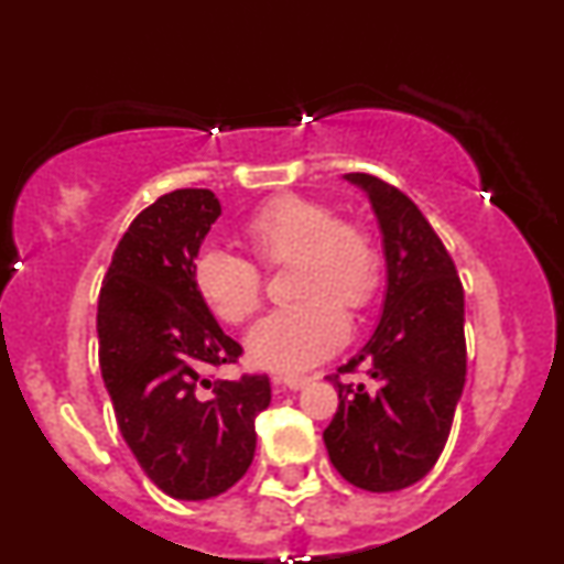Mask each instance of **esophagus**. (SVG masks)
<instances>
[{
	"mask_svg": "<svg viewBox=\"0 0 564 564\" xmlns=\"http://www.w3.org/2000/svg\"><path fill=\"white\" fill-rule=\"evenodd\" d=\"M307 377H294V373H289V377H278L275 384L281 387H289V390H302L304 384H307Z\"/></svg>",
	"mask_w": 564,
	"mask_h": 564,
	"instance_id": "1",
	"label": "esophagus"
}]
</instances>
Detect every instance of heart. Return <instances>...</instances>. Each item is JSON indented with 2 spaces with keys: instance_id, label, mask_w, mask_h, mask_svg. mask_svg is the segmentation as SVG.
I'll return each mask as SVG.
<instances>
[{
  "instance_id": "b5f03b06",
  "label": "heart",
  "mask_w": 564,
  "mask_h": 564,
  "mask_svg": "<svg viewBox=\"0 0 564 564\" xmlns=\"http://www.w3.org/2000/svg\"><path fill=\"white\" fill-rule=\"evenodd\" d=\"M243 238L264 268L291 262L289 291L296 296L251 326L246 336L251 364L300 373L332 358L349 332L341 307L360 313L381 289L384 260L371 230L355 219H336L326 200L281 193L246 217ZM191 275L200 302L232 326L262 304V270L223 246H204Z\"/></svg>"
}]
</instances>
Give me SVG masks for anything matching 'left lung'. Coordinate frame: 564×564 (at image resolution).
Segmentation results:
<instances>
[{"mask_svg":"<svg viewBox=\"0 0 564 564\" xmlns=\"http://www.w3.org/2000/svg\"><path fill=\"white\" fill-rule=\"evenodd\" d=\"M345 177L364 187L379 219L387 300L366 347L328 377L339 408L323 443L347 482L392 494L422 480L451 435L467 381L464 286L448 249L403 191L373 174ZM360 362L369 366L377 391L338 379Z\"/></svg>","mask_w":564,"mask_h":564,"instance_id":"left-lung-1","label":"left lung"}]
</instances>
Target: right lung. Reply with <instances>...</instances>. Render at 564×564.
Wrapping results in <instances>:
<instances>
[{"label":"right lung","mask_w":564,"mask_h":564,"mask_svg":"<svg viewBox=\"0 0 564 564\" xmlns=\"http://www.w3.org/2000/svg\"><path fill=\"white\" fill-rule=\"evenodd\" d=\"M219 215V198L204 187L153 200L116 246L97 300L100 371L121 435L142 471L183 501L241 480L257 448L254 419L270 405L264 373L206 379L243 352L191 275Z\"/></svg>","instance_id":"right-lung-1"}]
</instances>
